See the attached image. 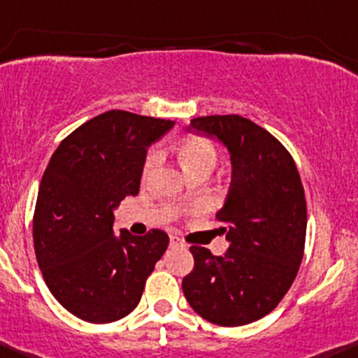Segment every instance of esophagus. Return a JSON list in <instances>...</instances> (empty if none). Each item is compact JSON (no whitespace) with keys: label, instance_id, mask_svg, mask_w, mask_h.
<instances>
[{"label":"esophagus","instance_id":"1","mask_svg":"<svg viewBox=\"0 0 358 358\" xmlns=\"http://www.w3.org/2000/svg\"><path fill=\"white\" fill-rule=\"evenodd\" d=\"M182 243H180V239L178 236H171V246H180Z\"/></svg>","mask_w":358,"mask_h":358}]
</instances>
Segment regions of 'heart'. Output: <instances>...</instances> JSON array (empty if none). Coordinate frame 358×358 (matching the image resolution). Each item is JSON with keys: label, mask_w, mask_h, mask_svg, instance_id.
Here are the masks:
<instances>
[{"label": "heart", "mask_w": 358, "mask_h": 358, "mask_svg": "<svg viewBox=\"0 0 358 358\" xmlns=\"http://www.w3.org/2000/svg\"><path fill=\"white\" fill-rule=\"evenodd\" d=\"M178 153L187 172L198 171V169H210V171H213V167L217 165V160H219V153H217L215 146L205 138L184 139L179 145ZM158 162H160V152L158 150L150 152L145 160V165H143V179L150 178L153 174Z\"/></svg>", "instance_id": "heart-1"}]
</instances>
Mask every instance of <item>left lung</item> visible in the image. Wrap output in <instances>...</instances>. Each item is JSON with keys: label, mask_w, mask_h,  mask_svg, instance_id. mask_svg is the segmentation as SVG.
<instances>
[{"label": "left lung", "mask_w": 358, "mask_h": 358, "mask_svg": "<svg viewBox=\"0 0 358 358\" xmlns=\"http://www.w3.org/2000/svg\"><path fill=\"white\" fill-rule=\"evenodd\" d=\"M189 129L215 136L231 153V189L215 213L231 246L224 257L191 246L184 296L208 322L245 326L271 314L296 278L307 234L303 184L288 150L245 117H196Z\"/></svg>", "instance_id": "8db88e82"}]
</instances>
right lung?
Listing matches in <instances>:
<instances>
[{
  "mask_svg": "<svg viewBox=\"0 0 358 358\" xmlns=\"http://www.w3.org/2000/svg\"><path fill=\"white\" fill-rule=\"evenodd\" d=\"M172 127V120L110 110L51 155L32 219L36 259L58 303L86 322L131 314L167 250L160 229L113 234V208L138 194L148 146Z\"/></svg>",
  "mask_w": 358,
  "mask_h": 358,
  "instance_id": "right-lung-1",
  "label": "right lung"
}]
</instances>
